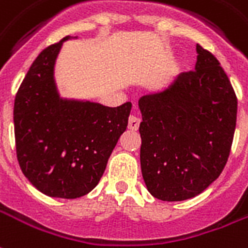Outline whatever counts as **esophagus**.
Here are the masks:
<instances>
[{
  "label": "esophagus",
  "mask_w": 248,
  "mask_h": 248,
  "mask_svg": "<svg viewBox=\"0 0 248 248\" xmlns=\"http://www.w3.org/2000/svg\"><path fill=\"white\" fill-rule=\"evenodd\" d=\"M140 119L137 115H130L129 117V129L130 130H138Z\"/></svg>",
  "instance_id": "34e87169"
}]
</instances>
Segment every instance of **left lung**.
Wrapping results in <instances>:
<instances>
[{
    "label": "left lung",
    "instance_id": "1",
    "mask_svg": "<svg viewBox=\"0 0 248 248\" xmlns=\"http://www.w3.org/2000/svg\"><path fill=\"white\" fill-rule=\"evenodd\" d=\"M194 71L139 98L140 168L148 192L161 201L202 193L230 154L238 101L219 62L200 45Z\"/></svg>",
    "mask_w": 248,
    "mask_h": 248
}]
</instances>
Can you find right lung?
I'll use <instances>...</instances> for the list:
<instances>
[{"label":"right lung","instance_id":"right-lung-1","mask_svg":"<svg viewBox=\"0 0 248 248\" xmlns=\"http://www.w3.org/2000/svg\"><path fill=\"white\" fill-rule=\"evenodd\" d=\"M73 38L65 36L38 55L14 101L22 172L42 193L59 199H78L94 189L131 111V102L109 108L60 97L55 64L64 42Z\"/></svg>","mask_w":248,"mask_h":248}]
</instances>
